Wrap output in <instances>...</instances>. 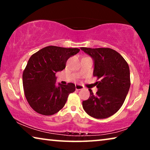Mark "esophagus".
Wrapping results in <instances>:
<instances>
[{
  "instance_id": "1",
  "label": "esophagus",
  "mask_w": 150,
  "mask_h": 150,
  "mask_svg": "<svg viewBox=\"0 0 150 150\" xmlns=\"http://www.w3.org/2000/svg\"><path fill=\"white\" fill-rule=\"evenodd\" d=\"M75 87H76V90H81L84 88L83 86H82L81 85H76Z\"/></svg>"
}]
</instances>
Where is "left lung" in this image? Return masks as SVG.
Returning a JSON list of instances; mask_svg holds the SVG:
<instances>
[{
    "label": "left lung",
    "mask_w": 150,
    "mask_h": 150,
    "mask_svg": "<svg viewBox=\"0 0 150 150\" xmlns=\"http://www.w3.org/2000/svg\"><path fill=\"white\" fill-rule=\"evenodd\" d=\"M81 49L94 61L93 76L98 91L83 102L85 111L96 119L112 116L122 107L130 86V69L128 63L117 51L108 48Z\"/></svg>",
    "instance_id": "left-lung-1"
}]
</instances>
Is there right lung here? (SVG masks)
Instances as JSON below:
<instances>
[{
	"label": "right lung",
	"mask_w": 150,
	"mask_h": 150,
	"mask_svg": "<svg viewBox=\"0 0 150 150\" xmlns=\"http://www.w3.org/2000/svg\"><path fill=\"white\" fill-rule=\"evenodd\" d=\"M79 51V48L49 46L30 57L22 74V83L26 99L35 111L52 115L64 106L76 87L71 83L56 87L55 74L64 69L67 59Z\"/></svg>",
	"instance_id": "add662e5"
}]
</instances>
